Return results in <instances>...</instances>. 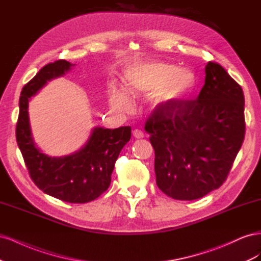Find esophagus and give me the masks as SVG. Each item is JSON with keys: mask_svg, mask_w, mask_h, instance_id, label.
I'll use <instances>...</instances> for the list:
<instances>
[{"mask_svg": "<svg viewBox=\"0 0 261 261\" xmlns=\"http://www.w3.org/2000/svg\"><path fill=\"white\" fill-rule=\"evenodd\" d=\"M133 135L135 138H143L144 137V133L141 132L140 129H134Z\"/></svg>", "mask_w": 261, "mask_h": 261, "instance_id": "obj_1", "label": "esophagus"}]
</instances>
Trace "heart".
Listing matches in <instances>:
<instances>
[{
    "label": "heart",
    "instance_id": "obj_1",
    "mask_svg": "<svg viewBox=\"0 0 261 261\" xmlns=\"http://www.w3.org/2000/svg\"><path fill=\"white\" fill-rule=\"evenodd\" d=\"M124 84L125 89L110 88V103L118 111L130 109L128 94L140 96L158 89V101L184 98L194 89L196 76L192 70L161 62H135L126 67Z\"/></svg>",
    "mask_w": 261,
    "mask_h": 261
}]
</instances>
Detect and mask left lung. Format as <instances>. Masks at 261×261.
<instances>
[{
	"mask_svg": "<svg viewBox=\"0 0 261 261\" xmlns=\"http://www.w3.org/2000/svg\"><path fill=\"white\" fill-rule=\"evenodd\" d=\"M195 100L156 106L145 129L154 149L156 185L177 200L201 198L224 183L245 137L242 87L208 62Z\"/></svg>",
	"mask_w": 261,
	"mask_h": 261,
	"instance_id": "left-lung-1",
	"label": "left lung"
}]
</instances>
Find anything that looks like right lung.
I'll return each mask as SVG.
<instances>
[{
    "instance_id": "1",
    "label": "right lung",
    "mask_w": 261,
    "mask_h": 261,
    "mask_svg": "<svg viewBox=\"0 0 261 261\" xmlns=\"http://www.w3.org/2000/svg\"><path fill=\"white\" fill-rule=\"evenodd\" d=\"M72 66L74 64L65 60L55 61L43 66L23 86L16 140L29 175L38 188L63 201L85 203L98 198L109 188L115 161L129 141L132 128L129 126L115 129L94 127L86 145L69 155L49 156L40 151L31 134L29 99L46 83L67 73Z\"/></svg>"
}]
</instances>
